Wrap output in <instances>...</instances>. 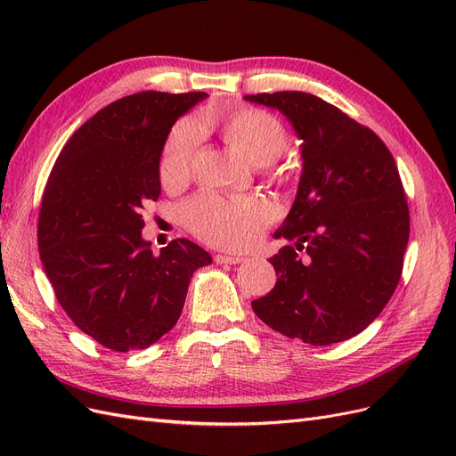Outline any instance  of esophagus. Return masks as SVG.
I'll use <instances>...</instances> for the list:
<instances>
[{
	"label": "esophagus",
	"instance_id": "1",
	"mask_svg": "<svg viewBox=\"0 0 456 456\" xmlns=\"http://www.w3.org/2000/svg\"><path fill=\"white\" fill-rule=\"evenodd\" d=\"M243 260H245L243 256H236V255H215L216 265H240Z\"/></svg>",
	"mask_w": 456,
	"mask_h": 456
}]
</instances>
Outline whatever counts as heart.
<instances>
[{"label":"heart","instance_id":"b5f03b06","mask_svg":"<svg viewBox=\"0 0 456 456\" xmlns=\"http://www.w3.org/2000/svg\"><path fill=\"white\" fill-rule=\"evenodd\" d=\"M216 131L232 150L256 167L273 163L289 144V133L280 118L256 108H230L205 114L198 126L178 123L169 133L159 156V178L165 186H183L194 167L200 150V133ZM283 181V173L272 169ZM184 226L207 243L241 251L251 247L272 223V207L253 196H220L213 191L186 201L181 209Z\"/></svg>","mask_w":456,"mask_h":456}]
</instances>
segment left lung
<instances>
[{"label":"left lung","instance_id":"obj_1","mask_svg":"<svg viewBox=\"0 0 456 456\" xmlns=\"http://www.w3.org/2000/svg\"><path fill=\"white\" fill-rule=\"evenodd\" d=\"M278 108L302 141L295 203L273 238L297 240L270 258L272 291L251 302L278 333L312 346L375 322L402 278L409 207L395 159L377 133L302 91L247 94ZM305 248V259L297 250Z\"/></svg>","mask_w":456,"mask_h":456}]
</instances>
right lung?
<instances>
[{
	"mask_svg": "<svg viewBox=\"0 0 456 456\" xmlns=\"http://www.w3.org/2000/svg\"><path fill=\"white\" fill-rule=\"evenodd\" d=\"M207 93L142 91L87 119L44 190L37 247L59 305L114 352L144 350L175 327L188 283L211 255L184 238L154 255L142 209L159 198V156L173 123Z\"/></svg>",
	"mask_w": 456,
	"mask_h": 456,
	"instance_id": "1",
	"label": "right lung"
}]
</instances>
